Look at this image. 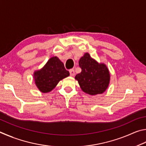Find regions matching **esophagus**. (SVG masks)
I'll return each mask as SVG.
<instances>
[{
    "mask_svg": "<svg viewBox=\"0 0 146 146\" xmlns=\"http://www.w3.org/2000/svg\"><path fill=\"white\" fill-rule=\"evenodd\" d=\"M69 72H70V76H74L75 75V71L74 69H70V70H69Z\"/></svg>",
    "mask_w": 146,
    "mask_h": 146,
    "instance_id": "esophagus-1",
    "label": "esophagus"
}]
</instances>
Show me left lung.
I'll list each match as a JSON object with an SVG mask.
<instances>
[{
  "instance_id": "left-lung-1",
  "label": "left lung",
  "mask_w": 146,
  "mask_h": 146,
  "mask_svg": "<svg viewBox=\"0 0 146 146\" xmlns=\"http://www.w3.org/2000/svg\"><path fill=\"white\" fill-rule=\"evenodd\" d=\"M81 68V73L75 79L84 92L91 96L104 93L108 88L110 74L104 63H98L86 52L79 61Z\"/></svg>"
}]
</instances>
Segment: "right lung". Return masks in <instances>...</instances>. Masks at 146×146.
I'll use <instances>...</instances> for the list:
<instances>
[{
	"label": "right lung",
	"instance_id": "obj_1",
	"mask_svg": "<svg viewBox=\"0 0 146 146\" xmlns=\"http://www.w3.org/2000/svg\"><path fill=\"white\" fill-rule=\"evenodd\" d=\"M69 75L62 61L57 56H53L42 68L35 71L33 78L38 90L42 93H48L56 87L60 81Z\"/></svg>",
	"mask_w": 146,
	"mask_h": 146
}]
</instances>
